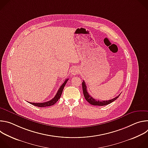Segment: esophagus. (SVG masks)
Masks as SVG:
<instances>
[{"instance_id":"obj_1","label":"esophagus","mask_w":148,"mask_h":148,"mask_svg":"<svg viewBox=\"0 0 148 148\" xmlns=\"http://www.w3.org/2000/svg\"><path fill=\"white\" fill-rule=\"evenodd\" d=\"M78 72H79V70H78V69L77 67H73V68L71 69V74L72 75H76V74H77L78 73Z\"/></svg>"}]
</instances>
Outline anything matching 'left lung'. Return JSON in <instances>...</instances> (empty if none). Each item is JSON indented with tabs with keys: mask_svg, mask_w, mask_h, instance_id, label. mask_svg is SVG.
<instances>
[{
	"mask_svg": "<svg viewBox=\"0 0 148 148\" xmlns=\"http://www.w3.org/2000/svg\"><path fill=\"white\" fill-rule=\"evenodd\" d=\"M82 90H83V94H84V96L85 97L87 101V102H88L90 104L92 105H98V106H103V105H107L110 104V103L112 102L113 101H114L115 100H116L119 96L120 95V94L119 95H118L117 97H116L115 98L110 99V100H108V101H99V100H96L94 98H93L91 95H89L88 92H87V86L86 82H84V81H82Z\"/></svg>",
	"mask_w": 148,
	"mask_h": 148,
	"instance_id": "1",
	"label": "left lung"
}]
</instances>
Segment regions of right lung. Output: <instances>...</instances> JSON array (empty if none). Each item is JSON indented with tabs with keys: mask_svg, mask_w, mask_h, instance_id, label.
I'll list each match as a JSON object with an SVG mask.
<instances>
[{
	"mask_svg": "<svg viewBox=\"0 0 148 148\" xmlns=\"http://www.w3.org/2000/svg\"><path fill=\"white\" fill-rule=\"evenodd\" d=\"M68 80H69V79H66L65 80L64 83H63L62 85L61 86V87H60V88L58 90V91H57L56 95H55V97L52 99H51L50 101H49L46 102H41V103H34V102H29L30 103L34 105V106L38 107H46L51 106V105L56 103L57 102V101H58V99L60 98V97L62 94V90H63V89H64V87L66 86V84Z\"/></svg>",
	"mask_w": 148,
	"mask_h": 148,
	"instance_id": "obj_1",
	"label": "right lung"
}]
</instances>
